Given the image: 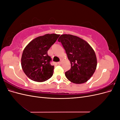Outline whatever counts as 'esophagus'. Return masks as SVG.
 Wrapping results in <instances>:
<instances>
[{
  "instance_id": "34e87169",
  "label": "esophagus",
  "mask_w": 120,
  "mask_h": 120,
  "mask_svg": "<svg viewBox=\"0 0 120 120\" xmlns=\"http://www.w3.org/2000/svg\"><path fill=\"white\" fill-rule=\"evenodd\" d=\"M57 64H59V65H60V64H61V61H59V62L57 63Z\"/></svg>"
}]
</instances>
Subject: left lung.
<instances>
[{
    "label": "left lung",
    "mask_w": 120,
    "mask_h": 120,
    "mask_svg": "<svg viewBox=\"0 0 120 120\" xmlns=\"http://www.w3.org/2000/svg\"><path fill=\"white\" fill-rule=\"evenodd\" d=\"M70 60L71 68L65 72L66 78L75 83L86 82L97 68L96 53L89 43L77 36L62 34L58 39Z\"/></svg>",
    "instance_id": "obj_1"
}]
</instances>
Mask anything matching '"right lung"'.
Instances as JSON below:
<instances>
[{
  "instance_id": "add662e5",
  "label": "right lung",
  "mask_w": 120,
  "mask_h": 120,
  "mask_svg": "<svg viewBox=\"0 0 120 120\" xmlns=\"http://www.w3.org/2000/svg\"><path fill=\"white\" fill-rule=\"evenodd\" d=\"M60 34H46L32 40L24 49L21 57V67L31 80L42 82L52 77L54 66L48 51L56 41Z\"/></svg>"
}]
</instances>
